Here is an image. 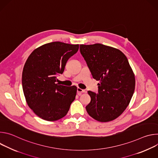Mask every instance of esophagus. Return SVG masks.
<instances>
[{
	"label": "esophagus",
	"instance_id": "obj_1",
	"mask_svg": "<svg viewBox=\"0 0 158 158\" xmlns=\"http://www.w3.org/2000/svg\"><path fill=\"white\" fill-rule=\"evenodd\" d=\"M77 94H78L79 96H80V95H81V94H82V93H85V90H84V89H81V88L78 87V88L77 89Z\"/></svg>",
	"mask_w": 158,
	"mask_h": 158
}]
</instances>
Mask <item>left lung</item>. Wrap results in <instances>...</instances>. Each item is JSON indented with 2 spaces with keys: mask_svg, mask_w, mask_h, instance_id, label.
<instances>
[{
  "mask_svg": "<svg viewBox=\"0 0 158 158\" xmlns=\"http://www.w3.org/2000/svg\"><path fill=\"white\" fill-rule=\"evenodd\" d=\"M80 51L98 93L88 91L91 102L85 107L89 115L99 122L118 118L128 106L135 89V76L126 56L119 49L101 44L80 45Z\"/></svg>",
  "mask_w": 158,
  "mask_h": 158,
  "instance_id": "left-lung-1",
  "label": "left lung"
}]
</instances>
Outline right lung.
<instances>
[{"instance_id":"add662e5","label":"right lung","mask_w":158,"mask_h":158,"mask_svg":"<svg viewBox=\"0 0 158 158\" xmlns=\"http://www.w3.org/2000/svg\"><path fill=\"white\" fill-rule=\"evenodd\" d=\"M79 49V44L53 42L32 51L22 71V83L29 107L41 119L54 121L64 118L74 101L77 87L56 84L68 59Z\"/></svg>"}]
</instances>
